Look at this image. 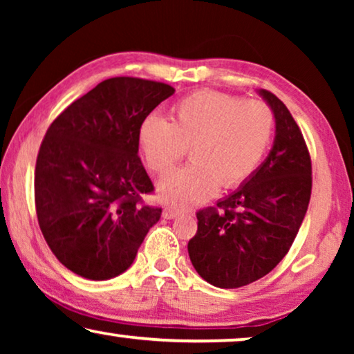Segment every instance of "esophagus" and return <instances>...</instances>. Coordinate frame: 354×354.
Returning a JSON list of instances; mask_svg holds the SVG:
<instances>
[{"label":"esophagus","mask_w":354,"mask_h":354,"mask_svg":"<svg viewBox=\"0 0 354 354\" xmlns=\"http://www.w3.org/2000/svg\"><path fill=\"white\" fill-rule=\"evenodd\" d=\"M180 214V212L176 211V209H171V207H167V209L162 211V217L164 219H176V217Z\"/></svg>","instance_id":"1"}]
</instances>
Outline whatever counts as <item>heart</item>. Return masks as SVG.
Masks as SVG:
<instances>
[{
  "instance_id": "heart-1",
  "label": "heart",
  "mask_w": 354,
  "mask_h": 354,
  "mask_svg": "<svg viewBox=\"0 0 354 354\" xmlns=\"http://www.w3.org/2000/svg\"><path fill=\"white\" fill-rule=\"evenodd\" d=\"M272 109L263 101L203 90L174 106L171 122L158 114L143 119L138 142L148 166L166 174L190 147L192 161L158 182L169 206L193 207L254 174L274 135Z\"/></svg>"
}]
</instances>
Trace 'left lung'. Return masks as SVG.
I'll return each instance as SVG.
<instances>
[{
  "label": "left lung",
  "mask_w": 354,
  "mask_h": 354,
  "mask_svg": "<svg viewBox=\"0 0 354 354\" xmlns=\"http://www.w3.org/2000/svg\"><path fill=\"white\" fill-rule=\"evenodd\" d=\"M258 95L272 109L275 137L268 158L216 209L200 211L188 256L201 279L239 288L269 274L288 253L311 198V158L298 124L277 96Z\"/></svg>",
  "instance_id": "obj_1"
}]
</instances>
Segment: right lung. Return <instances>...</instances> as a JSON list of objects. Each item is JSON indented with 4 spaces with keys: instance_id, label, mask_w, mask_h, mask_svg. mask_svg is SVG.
Returning a JSON list of instances; mask_svg holds the SVG:
<instances>
[{
    "instance_id": "obj_1",
    "label": "right lung",
    "mask_w": 354,
    "mask_h": 354,
    "mask_svg": "<svg viewBox=\"0 0 354 354\" xmlns=\"http://www.w3.org/2000/svg\"><path fill=\"white\" fill-rule=\"evenodd\" d=\"M171 85L114 77L57 115L35 167L41 234L61 264L90 280L118 277L132 266L159 207L142 205L153 183L138 158L143 119Z\"/></svg>"
}]
</instances>
